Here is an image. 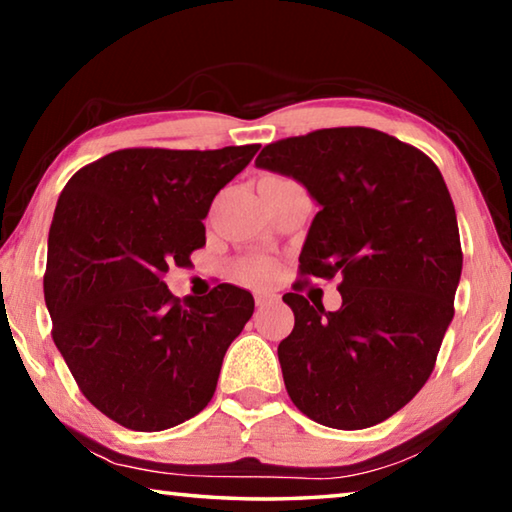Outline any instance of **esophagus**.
Listing matches in <instances>:
<instances>
[{"instance_id": "1", "label": "esophagus", "mask_w": 512, "mask_h": 512, "mask_svg": "<svg viewBox=\"0 0 512 512\" xmlns=\"http://www.w3.org/2000/svg\"><path fill=\"white\" fill-rule=\"evenodd\" d=\"M273 302H277L275 293H268V291H257V293H255V305H257V307L273 305Z\"/></svg>"}]
</instances>
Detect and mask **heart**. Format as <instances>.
I'll return each mask as SVG.
<instances>
[{
	"instance_id": "heart-1",
	"label": "heart",
	"mask_w": 512,
	"mask_h": 512,
	"mask_svg": "<svg viewBox=\"0 0 512 512\" xmlns=\"http://www.w3.org/2000/svg\"><path fill=\"white\" fill-rule=\"evenodd\" d=\"M275 266L268 259H255V262H246L241 266V277L248 282H266L273 275Z\"/></svg>"
}]
</instances>
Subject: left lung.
Returning a JSON list of instances; mask_svg holds the SVG:
<instances>
[{"label":"left lung","instance_id":"1","mask_svg":"<svg viewBox=\"0 0 512 512\" xmlns=\"http://www.w3.org/2000/svg\"><path fill=\"white\" fill-rule=\"evenodd\" d=\"M257 167L296 178L316 198L300 253L296 316L277 345L291 402L318 424L366 429L427 384L463 268L443 173L415 146L375 128H323L268 144ZM311 276H339L344 305L301 296Z\"/></svg>","mask_w":512,"mask_h":512}]
</instances>
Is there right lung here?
I'll list each match as a JSON object with an SVG mask.
<instances>
[{"mask_svg":"<svg viewBox=\"0 0 512 512\" xmlns=\"http://www.w3.org/2000/svg\"><path fill=\"white\" fill-rule=\"evenodd\" d=\"M257 149H121L85 164L58 198L45 271L51 336L81 393L121 427L171 429L212 400L255 300L232 284L180 300L162 277L192 264L214 196Z\"/></svg>","mask_w":512,"mask_h":512,"instance_id":"add662e5","label":"right lung"}]
</instances>
